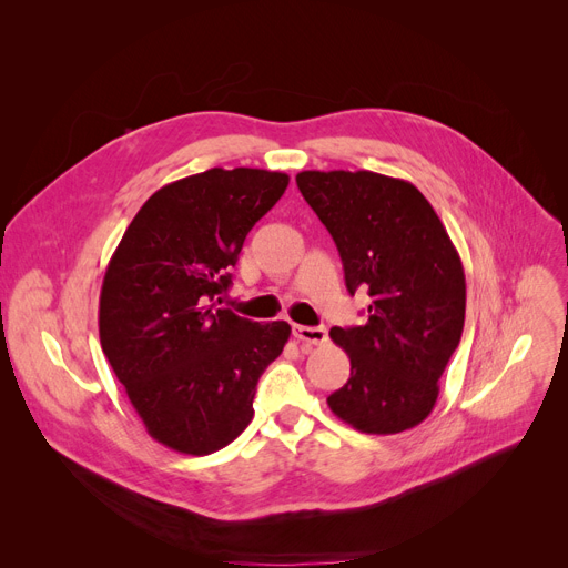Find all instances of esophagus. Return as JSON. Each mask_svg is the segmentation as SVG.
I'll use <instances>...</instances> for the list:
<instances>
[{
    "instance_id": "1",
    "label": "esophagus",
    "mask_w": 568,
    "mask_h": 568,
    "mask_svg": "<svg viewBox=\"0 0 568 568\" xmlns=\"http://www.w3.org/2000/svg\"><path fill=\"white\" fill-rule=\"evenodd\" d=\"M326 329L324 326H302V324H294V338L302 341L306 345H322L326 343Z\"/></svg>"
}]
</instances>
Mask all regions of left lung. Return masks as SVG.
I'll return each mask as SVG.
<instances>
[{
	"label": "left lung",
	"mask_w": 568,
	"mask_h": 568,
	"mask_svg": "<svg viewBox=\"0 0 568 568\" xmlns=\"http://www.w3.org/2000/svg\"><path fill=\"white\" fill-rule=\"evenodd\" d=\"M338 246L349 294L368 290V322L334 326L349 379L326 403L352 428L394 435L433 412L465 324V274L449 234L409 182L359 170L296 174Z\"/></svg>",
	"instance_id": "obj_1"
}]
</instances>
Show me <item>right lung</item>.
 <instances>
[{
  "label": "right lung",
  "mask_w": 568,
  "mask_h": 568,
  "mask_svg": "<svg viewBox=\"0 0 568 568\" xmlns=\"http://www.w3.org/2000/svg\"><path fill=\"white\" fill-rule=\"evenodd\" d=\"M287 184L257 168L179 179L142 204L108 264L101 347L146 433L179 454H214L246 430L257 379L290 338L287 322L215 304Z\"/></svg>",
  "instance_id": "1"
}]
</instances>
